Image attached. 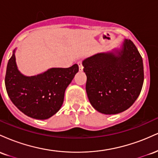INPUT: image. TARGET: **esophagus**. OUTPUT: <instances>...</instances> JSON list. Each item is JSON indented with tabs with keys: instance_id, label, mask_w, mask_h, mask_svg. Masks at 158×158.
Masks as SVG:
<instances>
[{
	"instance_id": "1",
	"label": "esophagus",
	"mask_w": 158,
	"mask_h": 158,
	"mask_svg": "<svg viewBox=\"0 0 158 158\" xmlns=\"http://www.w3.org/2000/svg\"><path fill=\"white\" fill-rule=\"evenodd\" d=\"M78 65H79V70L80 71H82L83 70V64H82V61L81 60H79V61L77 62Z\"/></svg>"
}]
</instances>
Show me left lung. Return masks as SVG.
I'll return each mask as SVG.
<instances>
[{"instance_id":"left-lung-1","label":"left lung","mask_w":158,"mask_h":158,"mask_svg":"<svg viewBox=\"0 0 158 158\" xmlns=\"http://www.w3.org/2000/svg\"><path fill=\"white\" fill-rule=\"evenodd\" d=\"M116 53H98L82 61L88 99L96 110L105 114L130 108L140 94L144 80L142 56L131 40H125Z\"/></svg>"}]
</instances>
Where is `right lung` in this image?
Here are the masks:
<instances>
[{"label":"right lung","mask_w":158,"mask_h":158,"mask_svg":"<svg viewBox=\"0 0 158 158\" xmlns=\"http://www.w3.org/2000/svg\"><path fill=\"white\" fill-rule=\"evenodd\" d=\"M78 71L79 66L75 64L68 68H51L39 75L25 77L18 70L14 50L5 76L7 94L27 116L48 119L60 109L65 90Z\"/></svg>","instance_id":"1"}]
</instances>
